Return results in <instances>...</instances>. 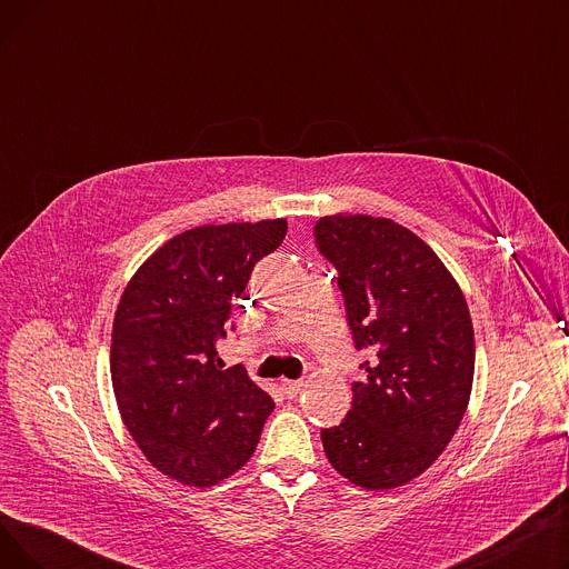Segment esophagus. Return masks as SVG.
<instances>
[{
    "instance_id": "1",
    "label": "esophagus",
    "mask_w": 569,
    "mask_h": 569,
    "mask_svg": "<svg viewBox=\"0 0 569 569\" xmlns=\"http://www.w3.org/2000/svg\"><path fill=\"white\" fill-rule=\"evenodd\" d=\"M305 390V380H281V392L288 397V399H295L297 395H300Z\"/></svg>"
}]
</instances>
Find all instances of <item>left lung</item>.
I'll return each instance as SVG.
<instances>
[{
	"label": "left lung",
	"instance_id": "obj_1",
	"mask_svg": "<svg viewBox=\"0 0 569 569\" xmlns=\"http://www.w3.org/2000/svg\"><path fill=\"white\" fill-rule=\"evenodd\" d=\"M316 242L339 269L355 346L371 352L346 420L320 433L325 455L357 487H403L442 455L470 401L466 297L425 239L392 219L322 217Z\"/></svg>",
	"mask_w": 569,
	"mask_h": 569
}]
</instances>
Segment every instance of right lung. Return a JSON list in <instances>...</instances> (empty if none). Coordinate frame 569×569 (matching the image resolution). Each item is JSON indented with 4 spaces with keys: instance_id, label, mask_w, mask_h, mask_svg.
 <instances>
[{
    "instance_id": "1",
    "label": "right lung",
    "mask_w": 569,
    "mask_h": 569,
    "mask_svg": "<svg viewBox=\"0 0 569 569\" xmlns=\"http://www.w3.org/2000/svg\"><path fill=\"white\" fill-rule=\"evenodd\" d=\"M286 230V219H267L179 232L138 267L117 305L119 415L147 461L187 487H214L242 468L274 408L244 369H221L214 343Z\"/></svg>"
}]
</instances>
